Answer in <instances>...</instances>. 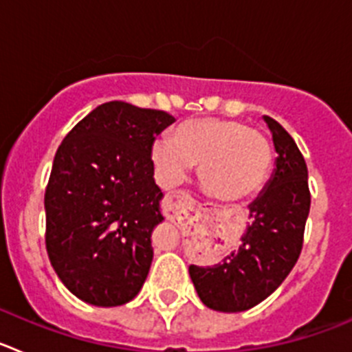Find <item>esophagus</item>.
<instances>
[{
  "label": "esophagus",
  "mask_w": 352,
  "mask_h": 352,
  "mask_svg": "<svg viewBox=\"0 0 352 352\" xmlns=\"http://www.w3.org/2000/svg\"><path fill=\"white\" fill-rule=\"evenodd\" d=\"M192 203H194V197H192L188 192L178 190V192H174V194L167 195L166 201H164V211H166L167 217L173 219V217H176L183 208L190 206Z\"/></svg>",
  "instance_id": "esophagus-1"
}]
</instances>
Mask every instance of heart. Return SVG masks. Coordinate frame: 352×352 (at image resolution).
<instances>
[{"mask_svg": "<svg viewBox=\"0 0 352 352\" xmlns=\"http://www.w3.org/2000/svg\"><path fill=\"white\" fill-rule=\"evenodd\" d=\"M151 157L166 185L179 183L199 164V179L211 195L238 201L263 188L273 151L261 130L236 120L203 118L179 123L170 139L155 142Z\"/></svg>", "mask_w": 352, "mask_h": 352, "instance_id": "b5f03b06", "label": "heart"}]
</instances>
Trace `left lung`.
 <instances>
[{
	"label": "left lung",
	"mask_w": 352,
	"mask_h": 352,
	"mask_svg": "<svg viewBox=\"0 0 352 352\" xmlns=\"http://www.w3.org/2000/svg\"><path fill=\"white\" fill-rule=\"evenodd\" d=\"M276 149V167L250 204L247 232L238 250L213 266L188 268L199 298L219 312H243L272 294L294 268L303 248L310 211L309 170L294 139L264 116Z\"/></svg>",
	"instance_id": "obj_1"
}]
</instances>
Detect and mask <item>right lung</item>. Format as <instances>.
Returning <instances> with one entry per match:
<instances>
[{
    "mask_svg": "<svg viewBox=\"0 0 352 352\" xmlns=\"http://www.w3.org/2000/svg\"><path fill=\"white\" fill-rule=\"evenodd\" d=\"M166 111L107 102L77 123L56 151L45 188V248L79 300L118 307L138 296L164 220L151 148L173 125Z\"/></svg>",
    "mask_w": 352,
    "mask_h": 352,
    "instance_id": "obj_1",
    "label": "right lung"
}]
</instances>
